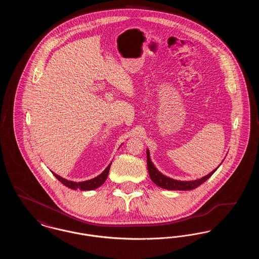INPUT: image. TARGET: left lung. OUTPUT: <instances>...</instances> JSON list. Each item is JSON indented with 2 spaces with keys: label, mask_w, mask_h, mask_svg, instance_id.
I'll return each instance as SVG.
<instances>
[{
  "label": "left lung",
  "mask_w": 259,
  "mask_h": 259,
  "mask_svg": "<svg viewBox=\"0 0 259 259\" xmlns=\"http://www.w3.org/2000/svg\"><path fill=\"white\" fill-rule=\"evenodd\" d=\"M147 160H148V170L149 177L151 179V181L158 186H160L162 188L168 189V190H190L193 188H196L199 185L204 184L209 177L217 171L213 170L212 172H209V175L196 180V181H191V182H181V181H176L170 179L164 175H162L152 164V162L150 161L149 158V153L148 150H147Z\"/></svg>",
  "instance_id": "8db88e82"
}]
</instances>
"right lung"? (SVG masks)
<instances>
[{
    "label": "right lung",
    "instance_id": "right-lung-1",
    "mask_svg": "<svg viewBox=\"0 0 259 259\" xmlns=\"http://www.w3.org/2000/svg\"><path fill=\"white\" fill-rule=\"evenodd\" d=\"M111 164L107 167V169L102 172L100 176L92 179V180H89L87 182H82V183H74V182H71V181H68V180H65L61 177H59L58 175L52 172L56 179L61 182L62 184L64 185H66L67 187L69 188H72V189H80V190H92V189H95L99 186L103 185L105 183V181L107 180V177L109 175V171H110V167H111Z\"/></svg>",
    "mask_w": 259,
    "mask_h": 259
}]
</instances>
